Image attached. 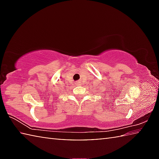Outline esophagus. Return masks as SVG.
Returning <instances> with one entry per match:
<instances>
[{"label":"esophagus","instance_id":"esophagus-1","mask_svg":"<svg viewBox=\"0 0 159 159\" xmlns=\"http://www.w3.org/2000/svg\"><path fill=\"white\" fill-rule=\"evenodd\" d=\"M75 84H76V85H80V83L79 81H77V82L75 83Z\"/></svg>","mask_w":159,"mask_h":159}]
</instances>
